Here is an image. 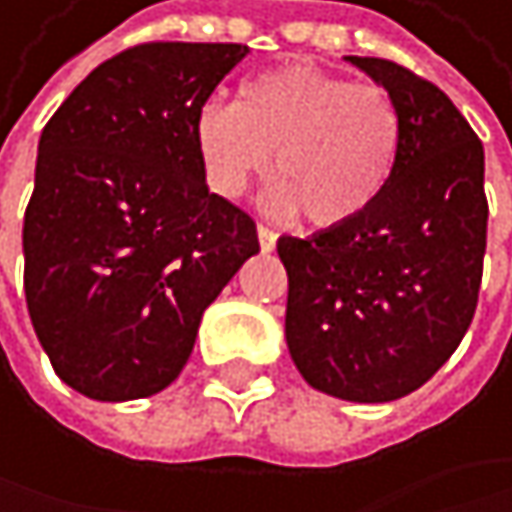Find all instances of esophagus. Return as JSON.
Listing matches in <instances>:
<instances>
[{"instance_id":"34e87169","label":"esophagus","mask_w":512,"mask_h":512,"mask_svg":"<svg viewBox=\"0 0 512 512\" xmlns=\"http://www.w3.org/2000/svg\"><path fill=\"white\" fill-rule=\"evenodd\" d=\"M276 239H279V236H276L270 227H264V224L258 227V242H261V251H273V248H276Z\"/></svg>"}]
</instances>
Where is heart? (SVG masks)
Segmentation results:
<instances>
[{
  "label": "heart",
  "mask_w": 512,
  "mask_h": 512,
  "mask_svg": "<svg viewBox=\"0 0 512 512\" xmlns=\"http://www.w3.org/2000/svg\"><path fill=\"white\" fill-rule=\"evenodd\" d=\"M205 184L239 199L276 153L282 178L261 205L285 218L301 205L319 227L353 221L387 187L402 119L381 85H353L316 67H282L248 79L239 104L205 101L193 119Z\"/></svg>",
  "instance_id": "b5f03b06"
}]
</instances>
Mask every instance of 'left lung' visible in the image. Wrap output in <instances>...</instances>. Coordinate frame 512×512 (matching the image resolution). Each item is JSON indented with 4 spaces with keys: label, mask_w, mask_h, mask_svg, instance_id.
<instances>
[{
    "label": "left lung",
    "mask_w": 512,
    "mask_h": 512,
    "mask_svg": "<svg viewBox=\"0 0 512 512\" xmlns=\"http://www.w3.org/2000/svg\"><path fill=\"white\" fill-rule=\"evenodd\" d=\"M399 110L402 141L359 218L282 236L285 341L304 381L347 402L427 384L467 334L485 258V153L448 97L381 57H347Z\"/></svg>",
    "instance_id": "obj_1"
}]
</instances>
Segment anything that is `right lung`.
Wrapping results in <instances>:
<instances>
[{
  "label": "right lung",
  "mask_w": 512,
  "mask_h": 512,
  "mask_svg": "<svg viewBox=\"0 0 512 512\" xmlns=\"http://www.w3.org/2000/svg\"><path fill=\"white\" fill-rule=\"evenodd\" d=\"M248 54L150 42L91 70L39 137L24 291L54 375L128 402L181 375L208 304L258 254L245 211L208 193L193 119Z\"/></svg>",
  "instance_id": "right-lung-1"
}]
</instances>
